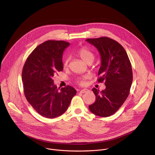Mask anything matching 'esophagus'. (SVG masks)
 Wrapping results in <instances>:
<instances>
[{
    "label": "esophagus",
    "instance_id": "34e87169",
    "mask_svg": "<svg viewBox=\"0 0 155 155\" xmlns=\"http://www.w3.org/2000/svg\"><path fill=\"white\" fill-rule=\"evenodd\" d=\"M87 89H83V90H80V93H86V92H87Z\"/></svg>",
    "mask_w": 155,
    "mask_h": 155
}]
</instances>
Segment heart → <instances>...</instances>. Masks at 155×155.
Segmentation results:
<instances>
[{
  "label": "heart",
  "instance_id": "1",
  "mask_svg": "<svg viewBox=\"0 0 155 155\" xmlns=\"http://www.w3.org/2000/svg\"><path fill=\"white\" fill-rule=\"evenodd\" d=\"M77 53L78 54V56L84 62L88 63L90 61H93L94 59V55L93 53V52L91 51H90L89 49L87 48L86 47H83L80 48L77 51ZM68 64H69V58H66L64 61V63H63V66L64 68H66L68 67ZM87 78L86 76H84L81 78L78 79L77 82L78 83V84H81V85H83L85 84V81L84 80Z\"/></svg>",
  "mask_w": 155,
  "mask_h": 155
}]
</instances>
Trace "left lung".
<instances>
[{
    "mask_svg": "<svg viewBox=\"0 0 155 155\" xmlns=\"http://www.w3.org/2000/svg\"><path fill=\"white\" fill-rule=\"evenodd\" d=\"M86 40L99 51L101 65L97 81L105 82L106 86L102 91L93 88L96 101L89 108L94 115L107 117L116 113L129 96L132 82L131 64L126 51L117 41L107 37Z\"/></svg>",
    "mask_w": 155,
    "mask_h": 155,
    "instance_id": "obj_1",
    "label": "left lung"
}]
</instances>
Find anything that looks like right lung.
<instances>
[{
  "instance_id": "right-lung-1",
  "label": "right lung",
  "mask_w": 155,
  "mask_h": 155,
  "mask_svg": "<svg viewBox=\"0 0 155 155\" xmlns=\"http://www.w3.org/2000/svg\"><path fill=\"white\" fill-rule=\"evenodd\" d=\"M69 45L62 40H47L33 50L23 66L22 81L26 98L44 117L62 115L77 93L69 85L59 90L53 80V77L63 70V51Z\"/></svg>"
}]
</instances>
